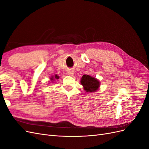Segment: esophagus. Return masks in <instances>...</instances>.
<instances>
[{
    "mask_svg": "<svg viewBox=\"0 0 149 149\" xmlns=\"http://www.w3.org/2000/svg\"><path fill=\"white\" fill-rule=\"evenodd\" d=\"M68 74L69 76H73L74 74V71L73 70H68Z\"/></svg>",
    "mask_w": 149,
    "mask_h": 149,
    "instance_id": "1",
    "label": "esophagus"
}]
</instances>
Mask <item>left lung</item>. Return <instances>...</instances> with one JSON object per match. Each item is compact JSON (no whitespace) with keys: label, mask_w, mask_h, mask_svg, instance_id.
<instances>
[{"label":"left lung","mask_w":149,"mask_h":149,"mask_svg":"<svg viewBox=\"0 0 149 149\" xmlns=\"http://www.w3.org/2000/svg\"><path fill=\"white\" fill-rule=\"evenodd\" d=\"M81 84L86 93H94L100 89V80L89 74H84L81 78Z\"/></svg>","instance_id":"left-lung-1"}]
</instances>
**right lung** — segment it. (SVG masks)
<instances>
[{
  "mask_svg": "<svg viewBox=\"0 0 149 149\" xmlns=\"http://www.w3.org/2000/svg\"><path fill=\"white\" fill-rule=\"evenodd\" d=\"M59 76H58L57 74H55V76H52L50 77V81L52 82H54L56 79H59Z\"/></svg>",
  "mask_w": 149,
  "mask_h": 149,
  "instance_id": "1",
  "label": "right lung"
}]
</instances>
